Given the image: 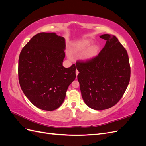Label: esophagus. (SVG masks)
I'll return each mask as SVG.
<instances>
[{"instance_id": "34e87169", "label": "esophagus", "mask_w": 146, "mask_h": 146, "mask_svg": "<svg viewBox=\"0 0 146 146\" xmlns=\"http://www.w3.org/2000/svg\"><path fill=\"white\" fill-rule=\"evenodd\" d=\"M78 74V71L77 70H76V76H77Z\"/></svg>"}]
</instances>
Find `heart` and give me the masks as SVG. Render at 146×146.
Returning <instances> with one entry per match:
<instances>
[{
	"instance_id": "1",
	"label": "heart",
	"mask_w": 146,
	"mask_h": 146,
	"mask_svg": "<svg viewBox=\"0 0 146 146\" xmlns=\"http://www.w3.org/2000/svg\"><path fill=\"white\" fill-rule=\"evenodd\" d=\"M92 42L93 41L89 39L79 41L72 46L71 52L72 54H77L85 50L81 55L80 59L83 61H90L94 60L99 54L100 46L98 44H94L91 45ZM68 55L70 56L69 54Z\"/></svg>"
}]
</instances>
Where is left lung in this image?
<instances>
[{
    "mask_svg": "<svg viewBox=\"0 0 146 146\" xmlns=\"http://www.w3.org/2000/svg\"><path fill=\"white\" fill-rule=\"evenodd\" d=\"M106 40L96 58L77 62L82 98L90 108L104 110L112 107L121 99L129 85L130 67L127 50L114 35L104 34Z\"/></svg>",
    "mask_w": 146,
    "mask_h": 146,
    "instance_id": "obj_1",
    "label": "left lung"
}]
</instances>
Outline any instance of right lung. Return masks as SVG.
Segmentation results:
<instances>
[{
  "mask_svg": "<svg viewBox=\"0 0 146 146\" xmlns=\"http://www.w3.org/2000/svg\"><path fill=\"white\" fill-rule=\"evenodd\" d=\"M65 39L56 33H38L23 49L18 76L22 90L35 106L46 111L60 107L69 86L76 78V68L63 66Z\"/></svg>",
  "mask_w": 146,
  "mask_h": 146,
  "instance_id": "add662e5",
  "label": "right lung"
}]
</instances>
